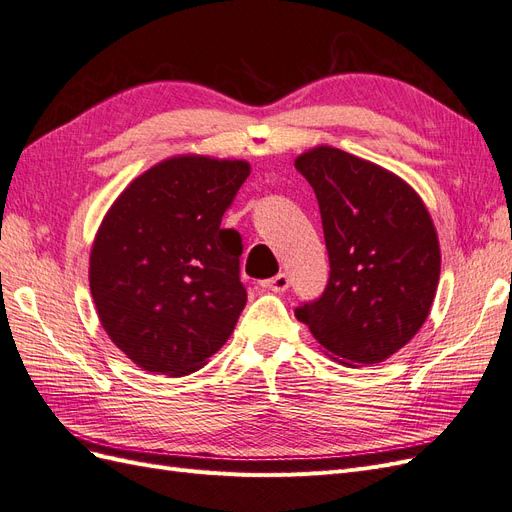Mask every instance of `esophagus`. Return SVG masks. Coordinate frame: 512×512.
Returning a JSON list of instances; mask_svg holds the SVG:
<instances>
[{
  "label": "esophagus",
  "instance_id": "obj_1",
  "mask_svg": "<svg viewBox=\"0 0 512 512\" xmlns=\"http://www.w3.org/2000/svg\"><path fill=\"white\" fill-rule=\"evenodd\" d=\"M260 286L269 292H284L290 286V277L286 273H277L275 277H271V280H267V282H262Z\"/></svg>",
  "mask_w": 512,
  "mask_h": 512
}]
</instances>
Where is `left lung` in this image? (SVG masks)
<instances>
[{"label": "left lung", "instance_id": "obj_1", "mask_svg": "<svg viewBox=\"0 0 512 512\" xmlns=\"http://www.w3.org/2000/svg\"><path fill=\"white\" fill-rule=\"evenodd\" d=\"M312 185L331 275L294 309L331 359H389L423 327L440 280L436 226L412 185L374 162L320 145L294 160Z\"/></svg>", "mask_w": 512, "mask_h": 512}]
</instances>
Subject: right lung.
Returning a JSON list of instances; mask_svg holds the SVG:
<instances>
[{
    "mask_svg": "<svg viewBox=\"0 0 512 512\" xmlns=\"http://www.w3.org/2000/svg\"><path fill=\"white\" fill-rule=\"evenodd\" d=\"M245 160L175 156L138 175L96 232L89 288L100 324L151 374L188 376L218 352L243 312L237 230L220 228Z\"/></svg>",
    "mask_w": 512,
    "mask_h": 512,
    "instance_id": "obj_1",
    "label": "right lung"
}]
</instances>
